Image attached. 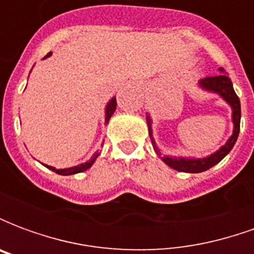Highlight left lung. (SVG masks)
Masks as SVG:
<instances>
[{
  "label": "left lung",
  "mask_w": 254,
  "mask_h": 254,
  "mask_svg": "<svg viewBox=\"0 0 254 254\" xmlns=\"http://www.w3.org/2000/svg\"><path fill=\"white\" fill-rule=\"evenodd\" d=\"M219 74L212 76V77L201 78L198 81V87L204 91L212 92V94H218L223 100H226L229 106L231 107V120H233V133L229 137V140L226 141L224 145H222L220 148L213 152V154L208 155L205 158H176V156H169V155H163L160 152V149L158 148V145L155 143L154 133H152V120L149 114H147V125H148V133L151 143L154 147L155 152L158 154V156L162 158V160L165 162L166 165L174 169L177 171H182V173H202V171L211 169L212 166L218 165L220 160L223 159L226 155L229 154L230 151L234 147L235 141L238 138L240 134V122H241V103L240 98L235 94L234 88H233V83L229 78V76L226 74L223 67H219Z\"/></svg>",
  "instance_id": "8db88e82"
}]
</instances>
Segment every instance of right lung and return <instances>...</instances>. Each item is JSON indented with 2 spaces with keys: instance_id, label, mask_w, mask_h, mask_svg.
Here are the masks:
<instances>
[{
  "instance_id": "right-lung-1",
  "label": "right lung",
  "mask_w": 254,
  "mask_h": 254,
  "mask_svg": "<svg viewBox=\"0 0 254 254\" xmlns=\"http://www.w3.org/2000/svg\"><path fill=\"white\" fill-rule=\"evenodd\" d=\"M52 56V53H49L46 57H50ZM116 107H117V100L116 98H111L110 100H109V103L106 105V111H105V124H109V121H110L111 116L114 114V111H116ZM100 152L99 151H96L91 158H89L85 163H81V165H77V166H73V167H67V169H56V167H53V166H47L45 165L49 169V170L54 171V173H57V174H60V176H72V174H77V173H83V171L88 170L91 166L94 165V162L96 160V158L99 156Z\"/></svg>"
}]
</instances>
